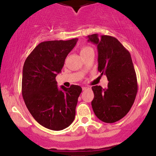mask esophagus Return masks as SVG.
I'll return each mask as SVG.
<instances>
[{
	"label": "esophagus",
	"mask_w": 156,
	"mask_h": 156,
	"mask_svg": "<svg viewBox=\"0 0 156 156\" xmlns=\"http://www.w3.org/2000/svg\"><path fill=\"white\" fill-rule=\"evenodd\" d=\"M89 88L88 87H82V90L85 91V90H88Z\"/></svg>",
	"instance_id": "esophagus-1"
}]
</instances>
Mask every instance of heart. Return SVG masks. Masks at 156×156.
Listing matches in <instances>:
<instances>
[{"mask_svg":"<svg viewBox=\"0 0 156 156\" xmlns=\"http://www.w3.org/2000/svg\"><path fill=\"white\" fill-rule=\"evenodd\" d=\"M91 50H92V48H91L90 47L84 46V47H83L82 49H81V53H84V52H88V51Z\"/></svg>","mask_w":156,"mask_h":156,"instance_id":"1","label":"heart"}]
</instances>
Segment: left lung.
<instances>
[{
	"label": "left lung",
	"mask_w": 156,
	"mask_h": 156,
	"mask_svg": "<svg viewBox=\"0 0 156 156\" xmlns=\"http://www.w3.org/2000/svg\"><path fill=\"white\" fill-rule=\"evenodd\" d=\"M88 42L97 46L98 71L106 75L108 86L91 87L94 97L91 106L97 117L114 123L131 109L138 91L137 78L130 52L116 38L98 34L88 35Z\"/></svg>",
	"instance_id": "obj_1"
}]
</instances>
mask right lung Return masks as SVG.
<instances>
[{"mask_svg": "<svg viewBox=\"0 0 156 156\" xmlns=\"http://www.w3.org/2000/svg\"><path fill=\"white\" fill-rule=\"evenodd\" d=\"M77 40L42 42L28 55L23 65L22 94L25 105L40 125L53 131L66 129L75 117L82 87L72 85L69 88H58L55 78Z\"/></svg>", "mask_w": 156, "mask_h": 156, "instance_id": "right-lung-1", "label": "right lung"}]
</instances>
